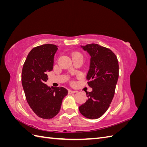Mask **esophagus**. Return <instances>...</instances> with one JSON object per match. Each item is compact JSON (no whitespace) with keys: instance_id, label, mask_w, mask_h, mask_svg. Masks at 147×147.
Wrapping results in <instances>:
<instances>
[{"instance_id":"esophagus-1","label":"esophagus","mask_w":147,"mask_h":147,"mask_svg":"<svg viewBox=\"0 0 147 147\" xmlns=\"http://www.w3.org/2000/svg\"><path fill=\"white\" fill-rule=\"evenodd\" d=\"M75 92H77V91H76L71 90H69V94H73V93H75Z\"/></svg>"}]
</instances>
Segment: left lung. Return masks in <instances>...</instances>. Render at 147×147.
<instances>
[{
    "mask_svg": "<svg viewBox=\"0 0 147 147\" xmlns=\"http://www.w3.org/2000/svg\"><path fill=\"white\" fill-rule=\"evenodd\" d=\"M80 48L91 57L86 80L92 91L86 93L88 99L79 110L86 118L97 119L107 110L113 98L119 76L118 61L112 50L97 44Z\"/></svg>",
    "mask_w": 147,
    "mask_h": 147,
    "instance_id": "obj_1",
    "label": "left lung"
}]
</instances>
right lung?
<instances>
[{"instance_id": "add662e5", "label": "right lung", "mask_w": 147, "mask_h": 147, "mask_svg": "<svg viewBox=\"0 0 147 147\" xmlns=\"http://www.w3.org/2000/svg\"><path fill=\"white\" fill-rule=\"evenodd\" d=\"M58 46L45 44L33 48L22 70L21 81L26 100L38 117L51 119L59 113L68 90L64 87H50L45 84L48 72L53 69L54 56Z\"/></svg>"}]
</instances>
